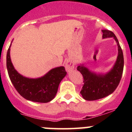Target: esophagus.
Wrapping results in <instances>:
<instances>
[{"mask_svg": "<svg viewBox=\"0 0 132 132\" xmlns=\"http://www.w3.org/2000/svg\"><path fill=\"white\" fill-rule=\"evenodd\" d=\"M74 62H73L71 60L69 59L65 63V68H66V70L68 71V72H71L74 69Z\"/></svg>", "mask_w": 132, "mask_h": 132, "instance_id": "esophagus-1", "label": "esophagus"}]
</instances>
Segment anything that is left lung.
Masks as SVG:
<instances>
[{"instance_id":"obj_1","label":"left lung","mask_w":132,"mask_h":132,"mask_svg":"<svg viewBox=\"0 0 132 132\" xmlns=\"http://www.w3.org/2000/svg\"><path fill=\"white\" fill-rule=\"evenodd\" d=\"M103 39L113 38L118 45V54L114 66L106 73H98L89 69L86 63L81 62L77 70L81 73L84 79V84L80 91L83 98L93 101L110 95L117 88L123 75L124 57L122 49L115 34L112 31L102 30Z\"/></svg>"}]
</instances>
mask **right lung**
<instances>
[{"mask_svg": "<svg viewBox=\"0 0 132 132\" xmlns=\"http://www.w3.org/2000/svg\"><path fill=\"white\" fill-rule=\"evenodd\" d=\"M12 40L6 56V66L9 78L14 87L25 99L39 103H47L55 98L60 82L67 73L64 66L54 68L43 76L33 78L18 72L11 62L10 50Z\"/></svg>", "mask_w": 132, "mask_h": 132, "instance_id": "add662e5", "label": "right lung"}]
</instances>
